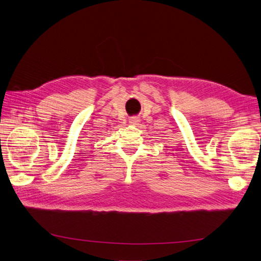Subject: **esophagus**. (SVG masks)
<instances>
[{
	"label": "esophagus",
	"mask_w": 261,
	"mask_h": 261,
	"mask_svg": "<svg viewBox=\"0 0 261 261\" xmlns=\"http://www.w3.org/2000/svg\"><path fill=\"white\" fill-rule=\"evenodd\" d=\"M139 121H140V119H139L138 117H132V118L130 119V123L133 124V125H136V124L139 123Z\"/></svg>",
	"instance_id": "1"
}]
</instances>
